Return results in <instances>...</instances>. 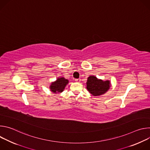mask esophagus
I'll return each mask as SVG.
<instances>
[{
    "label": "esophagus",
    "instance_id": "obj_1",
    "mask_svg": "<svg viewBox=\"0 0 150 150\" xmlns=\"http://www.w3.org/2000/svg\"><path fill=\"white\" fill-rule=\"evenodd\" d=\"M75 81L77 82H81V79L80 78H78V79H75Z\"/></svg>",
    "mask_w": 150,
    "mask_h": 150
}]
</instances>
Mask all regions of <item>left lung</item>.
Listing matches in <instances>:
<instances>
[{"instance_id":"left-lung-1","label":"left lung","mask_w":150,"mask_h":150,"mask_svg":"<svg viewBox=\"0 0 150 150\" xmlns=\"http://www.w3.org/2000/svg\"><path fill=\"white\" fill-rule=\"evenodd\" d=\"M110 88V81H103L98 79L96 76H90L87 82V88L94 96L104 94Z\"/></svg>"}]
</instances>
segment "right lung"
I'll list each match as a JSON object with an SVG mask.
<instances>
[{"label": "right lung", "mask_w": 150, "mask_h": 150, "mask_svg": "<svg viewBox=\"0 0 150 150\" xmlns=\"http://www.w3.org/2000/svg\"><path fill=\"white\" fill-rule=\"evenodd\" d=\"M68 80L64 78H58L55 82H52L50 85V90L53 93H61L65 89L66 85L68 83Z\"/></svg>", "instance_id": "1"}]
</instances>
